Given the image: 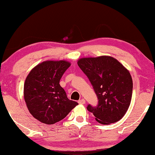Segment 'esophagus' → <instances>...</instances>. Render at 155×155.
<instances>
[{
  "label": "esophagus",
  "mask_w": 155,
  "mask_h": 155,
  "mask_svg": "<svg viewBox=\"0 0 155 155\" xmlns=\"http://www.w3.org/2000/svg\"><path fill=\"white\" fill-rule=\"evenodd\" d=\"M78 104H84L85 103V101L84 99H81L78 101Z\"/></svg>",
  "instance_id": "esophagus-1"
}]
</instances>
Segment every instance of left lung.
Here are the masks:
<instances>
[{
	"label": "left lung",
	"instance_id": "obj_1",
	"mask_svg": "<svg viewBox=\"0 0 155 155\" xmlns=\"http://www.w3.org/2000/svg\"><path fill=\"white\" fill-rule=\"evenodd\" d=\"M78 65L90 80L98 98V104H88L97 122L109 124L121 120L130 106L133 81L123 65L109 56L82 58Z\"/></svg>",
	"mask_w": 155,
	"mask_h": 155
}]
</instances>
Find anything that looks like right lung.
<instances>
[{
  "instance_id": "add662e5",
  "label": "right lung",
  "mask_w": 155,
  "mask_h": 155,
  "mask_svg": "<svg viewBox=\"0 0 155 155\" xmlns=\"http://www.w3.org/2000/svg\"><path fill=\"white\" fill-rule=\"evenodd\" d=\"M70 66L66 61H46L33 68L24 85V98L31 114L39 121L53 124L61 121L78 103L68 98L59 85Z\"/></svg>"
}]
</instances>
